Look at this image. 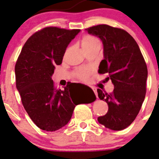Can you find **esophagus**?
Instances as JSON below:
<instances>
[{"label":"esophagus","mask_w":159,"mask_h":159,"mask_svg":"<svg viewBox=\"0 0 159 159\" xmlns=\"http://www.w3.org/2000/svg\"><path fill=\"white\" fill-rule=\"evenodd\" d=\"M93 91H94V94H95L96 97H97V98H98V92H97V90H96V89H93Z\"/></svg>","instance_id":"obj_1"}]
</instances>
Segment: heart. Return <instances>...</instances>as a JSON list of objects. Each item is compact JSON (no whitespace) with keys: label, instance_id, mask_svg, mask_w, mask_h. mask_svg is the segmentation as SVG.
Masks as SVG:
<instances>
[{"label":"heart","instance_id":"heart-1","mask_svg":"<svg viewBox=\"0 0 159 159\" xmlns=\"http://www.w3.org/2000/svg\"><path fill=\"white\" fill-rule=\"evenodd\" d=\"M101 45L100 40L97 37L91 36V35H86V36L83 37V38L81 40V45L83 46V49H87L89 48L92 47V46L95 45ZM76 76L80 78V80H86L89 77V72L85 69H79L76 73Z\"/></svg>","mask_w":159,"mask_h":159}]
</instances>
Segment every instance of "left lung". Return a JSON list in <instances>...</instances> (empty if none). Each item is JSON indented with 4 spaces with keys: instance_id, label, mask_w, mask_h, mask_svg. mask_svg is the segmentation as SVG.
Wrapping results in <instances>:
<instances>
[{
    "instance_id": "obj_1",
    "label": "left lung",
    "mask_w": 159,
    "mask_h": 159,
    "mask_svg": "<svg viewBox=\"0 0 159 159\" xmlns=\"http://www.w3.org/2000/svg\"><path fill=\"white\" fill-rule=\"evenodd\" d=\"M85 31L99 37L103 46V59L99 74H107L114 85L111 94L98 89V98L108 104V112L100 116V124L113 131L125 129L139 113L146 95L147 64L137 42L127 31L107 25Z\"/></svg>"
}]
</instances>
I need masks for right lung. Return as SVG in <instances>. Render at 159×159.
<instances>
[{"label": "right lung", "instance_id": "1", "mask_svg": "<svg viewBox=\"0 0 159 159\" xmlns=\"http://www.w3.org/2000/svg\"><path fill=\"white\" fill-rule=\"evenodd\" d=\"M80 31L43 28L28 39L16 64V83L23 107L34 123L44 131L64 127L76 105L96 99L92 89L89 95L81 99L71 93L70 85L64 90L57 89L52 80L56 65L61 64L67 46Z\"/></svg>", "mask_w": 159, "mask_h": 159}]
</instances>
